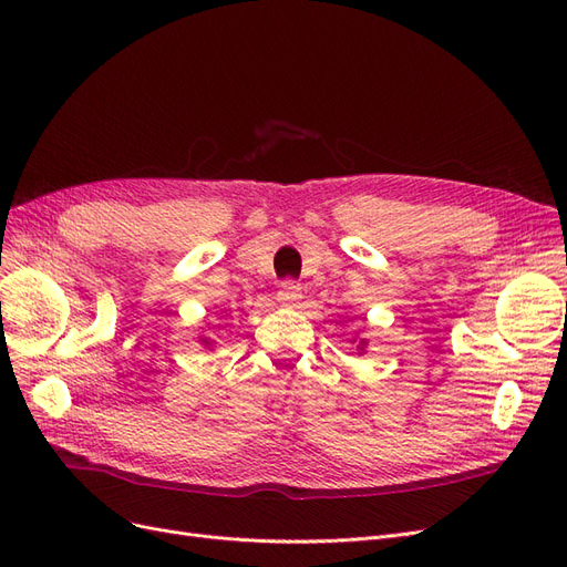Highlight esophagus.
<instances>
[{
	"label": "esophagus",
	"instance_id": "esophagus-1",
	"mask_svg": "<svg viewBox=\"0 0 567 567\" xmlns=\"http://www.w3.org/2000/svg\"><path fill=\"white\" fill-rule=\"evenodd\" d=\"M277 300H279L281 305H298V302L302 300V288H300V284H296V281H284V284L279 286Z\"/></svg>",
	"mask_w": 567,
	"mask_h": 567
}]
</instances>
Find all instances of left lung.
<instances>
[{
	"instance_id": "8db88e82",
	"label": "left lung",
	"mask_w": 567,
	"mask_h": 567,
	"mask_svg": "<svg viewBox=\"0 0 567 567\" xmlns=\"http://www.w3.org/2000/svg\"><path fill=\"white\" fill-rule=\"evenodd\" d=\"M349 342L351 344H355V351H358V355H362V353H365V349H368V339H349Z\"/></svg>"
}]
</instances>
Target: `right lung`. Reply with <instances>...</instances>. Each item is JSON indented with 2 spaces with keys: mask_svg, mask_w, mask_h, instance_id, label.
<instances>
[{
  "mask_svg": "<svg viewBox=\"0 0 567 567\" xmlns=\"http://www.w3.org/2000/svg\"><path fill=\"white\" fill-rule=\"evenodd\" d=\"M197 342H199L202 347H205V349H209V351H212V347H214L212 337H207V334H199V337H197Z\"/></svg>",
  "mask_w": 567,
  "mask_h": 567,
  "instance_id": "add662e5",
  "label": "right lung"
}]
</instances>
